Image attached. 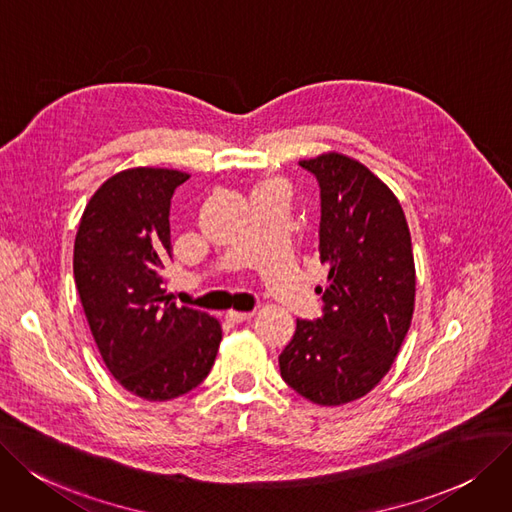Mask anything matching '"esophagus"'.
Segmentation results:
<instances>
[{
  "label": "esophagus",
  "mask_w": 512,
  "mask_h": 512,
  "mask_svg": "<svg viewBox=\"0 0 512 512\" xmlns=\"http://www.w3.org/2000/svg\"><path fill=\"white\" fill-rule=\"evenodd\" d=\"M254 317V311H248V313H241V311H227V319L233 321V323H243Z\"/></svg>",
  "instance_id": "34e87169"
}]
</instances>
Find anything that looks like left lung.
Wrapping results in <instances>:
<instances>
[{"label": "left lung", "instance_id": "1", "mask_svg": "<svg viewBox=\"0 0 512 512\" xmlns=\"http://www.w3.org/2000/svg\"><path fill=\"white\" fill-rule=\"evenodd\" d=\"M319 185V258L327 283L317 319H296L281 378L319 405L370 393L391 370L414 315L416 269L401 203L359 161L338 153L300 161Z\"/></svg>", "mask_w": 512, "mask_h": 512}]
</instances>
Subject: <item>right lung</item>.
<instances>
[{"mask_svg":"<svg viewBox=\"0 0 512 512\" xmlns=\"http://www.w3.org/2000/svg\"><path fill=\"white\" fill-rule=\"evenodd\" d=\"M187 180L163 168L115 174L90 199L75 237V285L102 361L147 401L199 386L222 338L214 317L176 306L163 290L172 195Z\"/></svg>","mask_w":512,"mask_h":512,"instance_id":"add662e5","label":"right lung"}]
</instances>
